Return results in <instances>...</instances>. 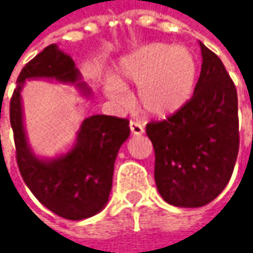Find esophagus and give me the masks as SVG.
Instances as JSON below:
<instances>
[{
    "mask_svg": "<svg viewBox=\"0 0 253 253\" xmlns=\"http://www.w3.org/2000/svg\"><path fill=\"white\" fill-rule=\"evenodd\" d=\"M130 131L134 136H140V134L145 133V128H143V126L140 123H137V122H130Z\"/></svg>",
    "mask_w": 253,
    "mask_h": 253,
    "instance_id": "esophagus-1",
    "label": "esophagus"
}]
</instances>
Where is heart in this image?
Here are the masks:
<instances>
[{
    "mask_svg": "<svg viewBox=\"0 0 253 253\" xmlns=\"http://www.w3.org/2000/svg\"><path fill=\"white\" fill-rule=\"evenodd\" d=\"M196 80L198 61L190 49L155 42L123 57L104 87L111 99L125 102V86H137L142 113L152 119H167L189 102Z\"/></svg>",
    "mask_w": 253,
    "mask_h": 253,
    "instance_id": "heart-1",
    "label": "heart"
}]
</instances>
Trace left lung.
Wrapping results in <instances>:
<instances>
[{
	"mask_svg": "<svg viewBox=\"0 0 253 253\" xmlns=\"http://www.w3.org/2000/svg\"><path fill=\"white\" fill-rule=\"evenodd\" d=\"M202 70L192 99L146 134L155 151V183L166 202L199 208L227 186L239 152L237 92L221 60L202 42Z\"/></svg>",
	"mask_w": 253,
	"mask_h": 253,
	"instance_id": "8db88e82",
	"label": "left lung"
}]
</instances>
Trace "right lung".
Masks as SVG:
<instances>
[{
  "label": "right lung",
  "instance_id": "add662e5",
  "mask_svg": "<svg viewBox=\"0 0 253 253\" xmlns=\"http://www.w3.org/2000/svg\"><path fill=\"white\" fill-rule=\"evenodd\" d=\"M33 79L73 83L86 98L92 96V89L82 82L73 58L52 43L22 69L10 102L17 166L30 192L43 207L63 218H89L108 202L114 163L130 134L128 122L113 116H90L82 122L76 142L66 154L41 158L27 142L23 123L22 90L26 80Z\"/></svg>",
  "mask_w": 253,
  "mask_h": 253
}]
</instances>
